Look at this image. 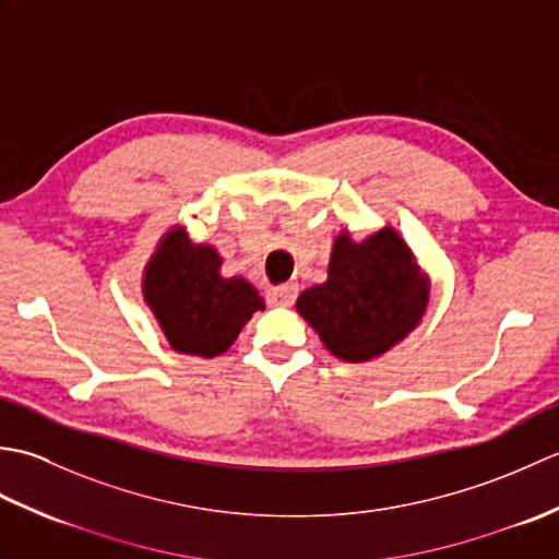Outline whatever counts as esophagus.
Segmentation results:
<instances>
[{
    "label": "esophagus",
    "instance_id": "1",
    "mask_svg": "<svg viewBox=\"0 0 559 559\" xmlns=\"http://www.w3.org/2000/svg\"><path fill=\"white\" fill-rule=\"evenodd\" d=\"M295 298H298V288L295 286H281L269 290V305L273 307H290Z\"/></svg>",
    "mask_w": 559,
    "mask_h": 559
}]
</instances>
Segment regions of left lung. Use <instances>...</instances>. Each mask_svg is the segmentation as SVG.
<instances>
[{"mask_svg": "<svg viewBox=\"0 0 559 559\" xmlns=\"http://www.w3.org/2000/svg\"><path fill=\"white\" fill-rule=\"evenodd\" d=\"M430 295V273L386 223L362 240L343 228L331 245L326 281L302 290L295 310L338 360L370 362L420 326Z\"/></svg>", "mask_w": 559, "mask_h": 559, "instance_id": "obj_1", "label": "left lung"}]
</instances>
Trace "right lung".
<instances>
[{
	"instance_id": "1",
	"label": "right lung",
	"mask_w": 559,
	"mask_h": 559,
	"mask_svg": "<svg viewBox=\"0 0 559 559\" xmlns=\"http://www.w3.org/2000/svg\"><path fill=\"white\" fill-rule=\"evenodd\" d=\"M221 266L218 249L194 242L182 225L160 235L141 273V295L173 350L216 358L257 310H266L252 283L225 278Z\"/></svg>"
}]
</instances>
